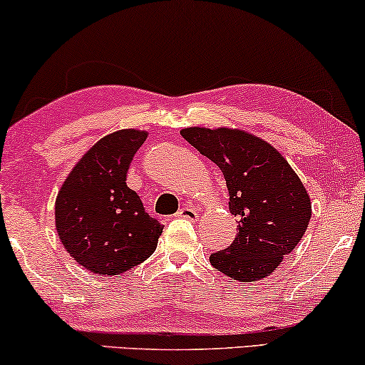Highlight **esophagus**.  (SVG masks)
Returning a JSON list of instances; mask_svg holds the SVG:
<instances>
[{
  "label": "esophagus",
  "mask_w": 365,
  "mask_h": 365,
  "mask_svg": "<svg viewBox=\"0 0 365 365\" xmlns=\"http://www.w3.org/2000/svg\"><path fill=\"white\" fill-rule=\"evenodd\" d=\"M176 217H184V219H189V221H196V219L199 217V214L196 209L189 207V206H182L181 209H179Z\"/></svg>",
  "instance_id": "esophagus-1"
}]
</instances>
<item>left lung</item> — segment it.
<instances>
[{"instance_id":"1","label":"left lung","mask_w":365,"mask_h":365,"mask_svg":"<svg viewBox=\"0 0 365 365\" xmlns=\"http://www.w3.org/2000/svg\"><path fill=\"white\" fill-rule=\"evenodd\" d=\"M181 136L221 169L239 222L234 242L209 261L232 281H261L306 232L312 214L306 187L276 148L242 129L196 126Z\"/></svg>"}]
</instances>
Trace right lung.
I'll return each mask as SVG.
<instances>
[{"label": "right lung", "instance_id": "1", "mask_svg": "<svg viewBox=\"0 0 365 365\" xmlns=\"http://www.w3.org/2000/svg\"><path fill=\"white\" fill-rule=\"evenodd\" d=\"M148 133L119 129L79 159L59 189L54 221L63 246L93 274L118 276L146 261L163 224L144 211L126 174Z\"/></svg>", "mask_w": 365, "mask_h": 365}]
</instances>
